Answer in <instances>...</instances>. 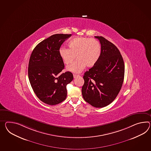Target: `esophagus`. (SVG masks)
Here are the masks:
<instances>
[{
    "instance_id": "1",
    "label": "esophagus",
    "mask_w": 151,
    "mask_h": 151,
    "mask_svg": "<svg viewBox=\"0 0 151 151\" xmlns=\"http://www.w3.org/2000/svg\"><path fill=\"white\" fill-rule=\"evenodd\" d=\"M73 76H74V78H76V77H78V76H80L79 75H76V74H74V75H73Z\"/></svg>"
}]
</instances>
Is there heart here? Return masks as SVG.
Returning <instances> with one entry per match:
<instances>
[{"label":"heart","mask_w":151,"mask_h":151,"mask_svg":"<svg viewBox=\"0 0 151 151\" xmlns=\"http://www.w3.org/2000/svg\"><path fill=\"white\" fill-rule=\"evenodd\" d=\"M69 48L61 47L59 55L64 63L70 64L75 59L77 60L68 66L67 70L74 73H80L86 66H94L99 58L101 47L99 42L88 37H76L68 42Z\"/></svg>","instance_id":"1"}]
</instances>
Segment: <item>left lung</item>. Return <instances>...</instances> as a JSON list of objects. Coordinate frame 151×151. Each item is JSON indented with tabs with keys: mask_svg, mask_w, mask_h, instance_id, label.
<instances>
[{
	"mask_svg": "<svg viewBox=\"0 0 151 151\" xmlns=\"http://www.w3.org/2000/svg\"><path fill=\"white\" fill-rule=\"evenodd\" d=\"M101 44L99 58L83 76L82 94L86 102L101 108L117 96L124 77V63L117 47L103 37L96 36Z\"/></svg>",
	"mask_w": 151,
	"mask_h": 151,
	"instance_id": "obj_1",
	"label": "left lung"
}]
</instances>
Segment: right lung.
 <instances>
[{
    "mask_svg": "<svg viewBox=\"0 0 151 151\" xmlns=\"http://www.w3.org/2000/svg\"><path fill=\"white\" fill-rule=\"evenodd\" d=\"M71 34H56L37 45L30 57L28 77L37 97L43 103L55 105L67 96L66 85L73 80L69 71L60 74L64 64L60 57L61 45Z\"/></svg>",
    "mask_w": 151,
    "mask_h": 151,
    "instance_id": "1",
    "label": "right lung"
}]
</instances>
